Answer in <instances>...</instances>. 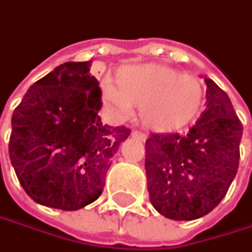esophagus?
I'll return each instance as SVG.
<instances>
[{
  "label": "esophagus",
  "instance_id": "obj_1",
  "mask_svg": "<svg viewBox=\"0 0 252 252\" xmlns=\"http://www.w3.org/2000/svg\"><path fill=\"white\" fill-rule=\"evenodd\" d=\"M131 136L134 138H138V140H141V141H146L147 138V134L146 133H143V131H137V130H134L133 133H131Z\"/></svg>",
  "mask_w": 252,
  "mask_h": 252
}]
</instances>
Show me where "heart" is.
Returning <instances> with one entry per match:
<instances>
[{
  "label": "heart",
  "mask_w": 252,
  "mask_h": 252,
  "mask_svg": "<svg viewBox=\"0 0 252 252\" xmlns=\"http://www.w3.org/2000/svg\"><path fill=\"white\" fill-rule=\"evenodd\" d=\"M116 85L104 83L101 98L109 115L126 121L138 106L147 129L170 133L193 122L204 104V86L191 75L159 63H143L118 70Z\"/></svg>",
  "instance_id": "1"
}]
</instances>
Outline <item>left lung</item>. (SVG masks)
<instances>
[{
	"instance_id": "8db88e82",
	"label": "left lung",
	"mask_w": 252,
	"mask_h": 252,
	"mask_svg": "<svg viewBox=\"0 0 252 252\" xmlns=\"http://www.w3.org/2000/svg\"><path fill=\"white\" fill-rule=\"evenodd\" d=\"M205 84L207 108L186 136L153 134L146 141L150 200L173 220L209 214L239 169L243 125L229 95L211 79Z\"/></svg>"
}]
</instances>
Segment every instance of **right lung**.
I'll return each mask as SVG.
<instances>
[{"instance_id":"add662e5","label":"right lung","mask_w":252,"mask_h":252,"mask_svg":"<svg viewBox=\"0 0 252 252\" xmlns=\"http://www.w3.org/2000/svg\"><path fill=\"white\" fill-rule=\"evenodd\" d=\"M91 61L65 62L30 86L12 115L9 158L32 200L77 211L98 198L125 126L102 125Z\"/></svg>"}]
</instances>
